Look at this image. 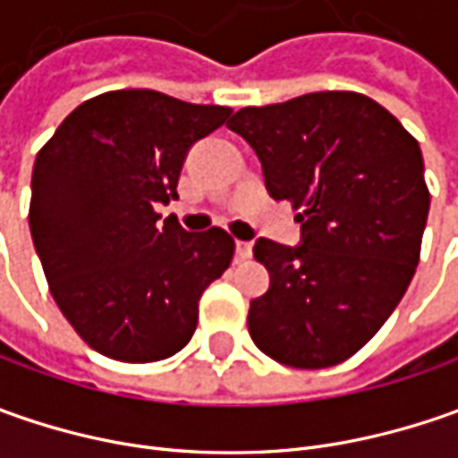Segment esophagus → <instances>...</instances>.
Here are the masks:
<instances>
[{
	"label": "esophagus",
	"mask_w": 458,
	"mask_h": 458,
	"mask_svg": "<svg viewBox=\"0 0 458 458\" xmlns=\"http://www.w3.org/2000/svg\"><path fill=\"white\" fill-rule=\"evenodd\" d=\"M252 257V242H242L239 239L237 242V259L242 262V259H250Z\"/></svg>",
	"instance_id": "1"
}]
</instances>
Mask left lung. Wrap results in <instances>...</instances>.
I'll list each match as a JSON object with an SVG mask.
<instances>
[{
    "mask_svg": "<svg viewBox=\"0 0 458 458\" xmlns=\"http://www.w3.org/2000/svg\"><path fill=\"white\" fill-rule=\"evenodd\" d=\"M262 163L267 193L301 214V244L257 239L270 288L250 303L259 352L298 369L357 354L413 280L431 196L423 155L377 101L318 91L226 122Z\"/></svg>",
    "mask_w": 458,
    "mask_h": 458,
    "instance_id": "1",
    "label": "left lung"
}]
</instances>
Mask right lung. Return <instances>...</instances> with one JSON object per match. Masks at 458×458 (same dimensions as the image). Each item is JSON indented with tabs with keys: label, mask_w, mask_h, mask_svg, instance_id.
I'll use <instances>...</instances> for the list:
<instances>
[{
	"label": "right lung",
	"mask_w": 458,
	"mask_h": 458,
	"mask_svg": "<svg viewBox=\"0 0 458 458\" xmlns=\"http://www.w3.org/2000/svg\"><path fill=\"white\" fill-rule=\"evenodd\" d=\"M229 106L109 91L63 119L35 157L30 234L61 313L109 360L157 361L191 342L203 291L234 255L224 229L160 221L188 150Z\"/></svg>",
	"instance_id": "right-lung-1"
}]
</instances>
